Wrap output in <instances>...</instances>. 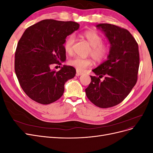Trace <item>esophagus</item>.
<instances>
[{"mask_svg":"<svg viewBox=\"0 0 153 153\" xmlns=\"http://www.w3.org/2000/svg\"><path fill=\"white\" fill-rule=\"evenodd\" d=\"M83 73L82 72H81L80 71H78V70H76V76H80V75H83Z\"/></svg>","mask_w":153,"mask_h":153,"instance_id":"esophagus-1","label":"esophagus"}]
</instances>
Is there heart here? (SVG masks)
<instances>
[{
	"instance_id": "heart-1",
	"label": "heart",
	"mask_w": 153,
	"mask_h": 153,
	"mask_svg": "<svg viewBox=\"0 0 153 153\" xmlns=\"http://www.w3.org/2000/svg\"><path fill=\"white\" fill-rule=\"evenodd\" d=\"M82 35L91 46L89 54L95 61L97 62L104 61L109 53L110 47L107 43L102 41V36L92 30L84 31ZM75 39V37L73 34L68 37L64 45V51L66 53L70 55L73 53ZM92 63L93 62L91 59L80 57H75L69 61V65L75 68L78 71H84L86 68L92 66Z\"/></svg>"
}]
</instances>
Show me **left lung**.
<instances>
[{
    "instance_id": "1",
    "label": "left lung",
    "mask_w": 153,
    "mask_h": 153,
    "mask_svg": "<svg viewBox=\"0 0 153 153\" xmlns=\"http://www.w3.org/2000/svg\"><path fill=\"white\" fill-rule=\"evenodd\" d=\"M96 27L104 32L111 47L107 61L92 70L96 76H91L85 93L94 105L106 108L121 103L136 84L140 56L138 43L127 29L109 24Z\"/></svg>"
}]
</instances>
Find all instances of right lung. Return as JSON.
Returning a JSON list of instances; mask_svg holds the SVG:
<instances>
[{
  "instance_id": "add662e5",
  "label": "right lung",
  "mask_w": 153,
  "mask_h": 153,
  "mask_svg": "<svg viewBox=\"0 0 153 153\" xmlns=\"http://www.w3.org/2000/svg\"><path fill=\"white\" fill-rule=\"evenodd\" d=\"M79 27L75 22L43 20L28 27L18 41L15 73L23 91L36 102H55L62 96L65 82L75 76L72 66H63L59 71L51 66L65 61L64 43Z\"/></svg>"
}]
</instances>
